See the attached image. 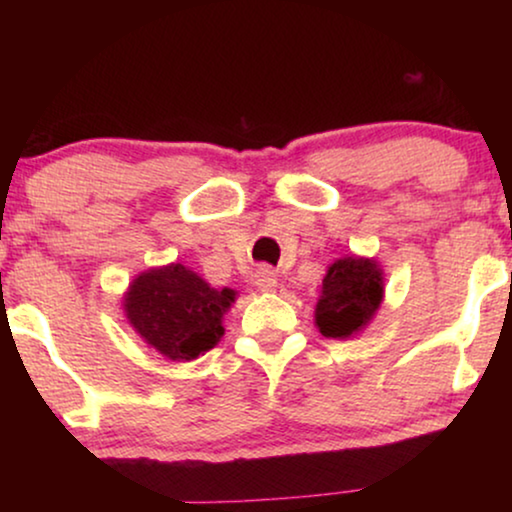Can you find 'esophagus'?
Wrapping results in <instances>:
<instances>
[{
  "instance_id": "1",
  "label": "esophagus",
  "mask_w": 512,
  "mask_h": 512,
  "mask_svg": "<svg viewBox=\"0 0 512 512\" xmlns=\"http://www.w3.org/2000/svg\"><path fill=\"white\" fill-rule=\"evenodd\" d=\"M254 284H256V289L263 291V293L275 291L277 289L275 270H272V268H258V272L254 275Z\"/></svg>"
}]
</instances>
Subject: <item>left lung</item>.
<instances>
[{
  "instance_id": "8db88e82",
  "label": "left lung",
  "mask_w": 512,
  "mask_h": 512,
  "mask_svg": "<svg viewBox=\"0 0 512 512\" xmlns=\"http://www.w3.org/2000/svg\"><path fill=\"white\" fill-rule=\"evenodd\" d=\"M384 300V272L375 258L342 256L328 265L314 307V326L324 338L349 340L366 331Z\"/></svg>"
}]
</instances>
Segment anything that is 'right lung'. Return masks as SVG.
<instances>
[{
	"instance_id": "right-lung-1",
	"label": "right lung",
	"mask_w": 512,
	"mask_h": 512,
	"mask_svg": "<svg viewBox=\"0 0 512 512\" xmlns=\"http://www.w3.org/2000/svg\"><path fill=\"white\" fill-rule=\"evenodd\" d=\"M237 291L214 289L181 263L149 268L123 293L128 324L151 349L170 361H193L219 345L223 317Z\"/></svg>"
}]
</instances>
